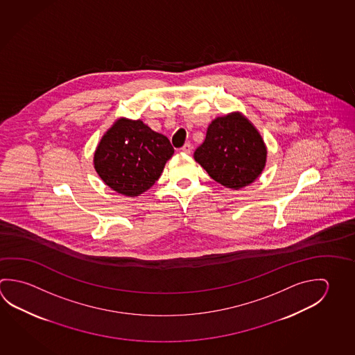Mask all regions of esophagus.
Listing matches in <instances>:
<instances>
[{"instance_id": "1", "label": "esophagus", "mask_w": 355, "mask_h": 355, "mask_svg": "<svg viewBox=\"0 0 355 355\" xmlns=\"http://www.w3.org/2000/svg\"><path fill=\"white\" fill-rule=\"evenodd\" d=\"M192 144H189V142H187V144H184V146H183L180 150H182V152L187 153V155H189V153H191V150H192Z\"/></svg>"}]
</instances>
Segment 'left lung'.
I'll list each match as a JSON object with an SVG mask.
<instances>
[{
  "instance_id": "1",
  "label": "left lung",
  "mask_w": 355,
  "mask_h": 355,
  "mask_svg": "<svg viewBox=\"0 0 355 355\" xmlns=\"http://www.w3.org/2000/svg\"><path fill=\"white\" fill-rule=\"evenodd\" d=\"M267 148L261 135L239 113L211 122L194 159L222 186L239 189L257 180L266 166Z\"/></svg>"
}]
</instances>
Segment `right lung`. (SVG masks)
Masks as SVG:
<instances>
[{
    "label": "right lung",
    "mask_w": 355,
    "mask_h": 355,
    "mask_svg": "<svg viewBox=\"0 0 355 355\" xmlns=\"http://www.w3.org/2000/svg\"><path fill=\"white\" fill-rule=\"evenodd\" d=\"M173 152L168 138L142 121L121 119L101 139L94 168L113 191L136 197L156 183Z\"/></svg>",
    "instance_id": "1"
}]
</instances>
